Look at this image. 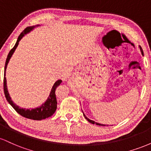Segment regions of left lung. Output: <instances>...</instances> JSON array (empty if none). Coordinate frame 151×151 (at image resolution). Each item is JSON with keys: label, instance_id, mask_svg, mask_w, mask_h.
I'll return each instance as SVG.
<instances>
[{"label": "left lung", "instance_id": "obj_1", "mask_svg": "<svg viewBox=\"0 0 151 151\" xmlns=\"http://www.w3.org/2000/svg\"><path fill=\"white\" fill-rule=\"evenodd\" d=\"M139 49H140V50H141V53L143 54V50H142V48H141V47H140L139 46ZM82 111V110H81ZM83 112V111H82ZM83 115H84V118H85V119H86V120H87L88 121H89V123H91V124H96V125H97V126H106V125H104V124H99V123H97V122H95L94 121H93V120H91V119H89V118H87L86 116V115L85 114H84V112H83ZM107 126H109V125H107Z\"/></svg>", "mask_w": 151, "mask_h": 151}]
</instances>
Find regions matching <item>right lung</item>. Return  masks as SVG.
I'll use <instances>...</instances> for the list:
<instances>
[{
    "instance_id": "1",
    "label": "right lung",
    "mask_w": 151,
    "mask_h": 151,
    "mask_svg": "<svg viewBox=\"0 0 151 151\" xmlns=\"http://www.w3.org/2000/svg\"><path fill=\"white\" fill-rule=\"evenodd\" d=\"M40 25H36L33 26H30V27H27V28H25L22 32L20 33V35L18 36V40H17L16 43H15V46L13 47V48L10 51V52L8 53V57H7L6 65H5V70H4V81H3V87H4V93L5 96L7 101H8V103L10 104L13 107V109L16 111L19 114L22 116L27 118V119H32V120H36V121H40L42 119H45L51 116L52 115H53V114L55 113V111L57 109V99H56V95H55V90H56L57 87L61 84L62 80L61 79H58V81H56L54 84V85L52 88L51 91H50L49 96L47 99V100L44 103L42 104L40 106L36 107L35 109H25V108H21L19 106L15 104L14 102L13 101V100L11 99L9 92H8V87H7V81H6V69L7 66H8V62H9L10 58H11L12 55L14 53L15 50H16L17 47L18 46L19 42L21 40V39L25 35L28 34L29 32H30L31 31L33 30L35 27H39Z\"/></svg>"
}]
</instances>
